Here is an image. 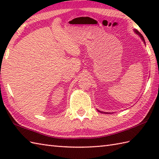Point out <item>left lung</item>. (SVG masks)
<instances>
[{"instance_id":"obj_1","label":"left lung","mask_w":159,"mask_h":159,"mask_svg":"<svg viewBox=\"0 0 159 159\" xmlns=\"http://www.w3.org/2000/svg\"><path fill=\"white\" fill-rule=\"evenodd\" d=\"M134 32H135L136 33H137V34H138V35H139V36L141 37V39H142V40H143V41L145 42V41H144V38H143V35H141V33L139 32V31H137V30H134ZM101 113H102V112H101Z\"/></svg>"}]
</instances>
